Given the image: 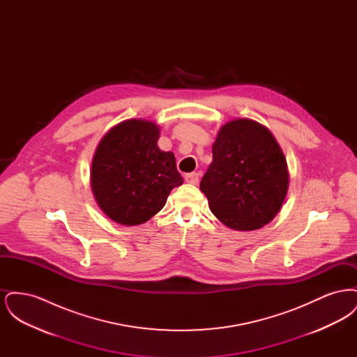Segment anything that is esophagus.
Wrapping results in <instances>:
<instances>
[{"label": "esophagus", "mask_w": 357, "mask_h": 357, "mask_svg": "<svg viewBox=\"0 0 357 357\" xmlns=\"http://www.w3.org/2000/svg\"><path fill=\"white\" fill-rule=\"evenodd\" d=\"M185 181L190 185H198L199 175H198V172H190V174L185 175Z\"/></svg>", "instance_id": "obj_1"}]
</instances>
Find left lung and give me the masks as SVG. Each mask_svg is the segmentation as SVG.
I'll return each mask as SVG.
<instances>
[{"label": "left lung", "instance_id": "left-lung-1", "mask_svg": "<svg viewBox=\"0 0 357 357\" xmlns=\"http://www.w3.org/2000/svg\"><path fill=\"white\" fill-rule=\"evenodd\" d=\"M287 160L272 132L255 120L226 123L201 181L211 213L236 230L269 223L287 197Z\"/></svg>", "mask_w": 357, "mask_h": 357}]
</instances>
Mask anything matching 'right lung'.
Masks as SVG:
<instances>
[{"instance_id":"add662e5","label":"right lung","mask_w":357,"mask_h":357,"mask_svg":"<svg viewBox=\"0 0 357 357\" xmlns=\"http://www.w3.org/2000/svg\"><path fill=\"white\" fill-rule=\"evenodd\" d=\"M159 128L147 120H126L104 136L93 156L91 186L102 211L120 225L149 221L163 208L183 178L172 153L159 150Z\"/></svg>"}]
</instances>
